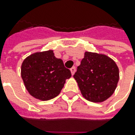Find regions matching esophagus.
<instances>
[{"label": "esophagus", "instance_id": "obj_1", "mask_svg": "<svg viewBox=\"0 0 135 135\" xmlns=\"http://www.w3.org/2000/svg\"><path fill=\"white\" fill-rule=\"evenodd\" d=\"M75 71H76L75 67H72V68H70V72H71V74H72V75H74V74Z\"/></svg>", "mask_w": 135, "mask_h": 135}]
</instances>
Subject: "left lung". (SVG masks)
<instances>
[{
    "label": "left lung",
    "mask_w": 135,
    "mask_h": 135,
    "mask_svg": "<svg viewBox=\"0 0 135 135\" xmlns=\"http://www.w3.org/2000/svg\"><path fill=\"white\" fill-rule=\"evenodd\" d=\"M74 77L86 99L102 102L110 98L117 88L119 68L107 55L86 52Z\"/></svg>",
    "instance_id": "obj_1"
}]
</instances>
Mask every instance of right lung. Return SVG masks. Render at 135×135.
<instances>
[{
	"instance_id": "obj_1",
	"label": "right lung",
	"mask_w": 135,
	"mask_h": 135,
	"mask_svg": "<svg viewBox=\"0 0 135 135\" xmlns=\"http://www.w3.org/2000/svg\"><path fill=\"white\" fill-rule=\"evenodd\" d=\"M21 75L31 95L47 101L59 94L71 73L63 61L55 58L53 51L49 50L31 55L24 60Z\"/></svg>"
}]
</instances>
